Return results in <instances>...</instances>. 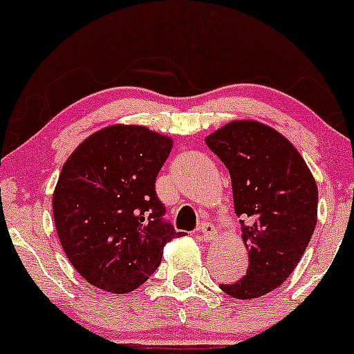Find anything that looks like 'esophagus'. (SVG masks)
I'll return each mask as SVG.
<instances>
[{"label":"esophagus","instance_id":"34e87169","mask_svg":"<svg viewBox=\"0 0 354 354\" xmlns=\"http://www.w3.org/2000/svg\"><path fill=\"white\" fill-rule=\"evenodd\" d=\"M198 232H200L201 239H203V240H212L213 236L216 235L215 225L209 223V221H203V223L200 225V228H198Z\"/></svg>","mask_w":354,"mask_h":354}]
</instances>
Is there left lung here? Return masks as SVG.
<instances>
[{
    "label": "left lung",
    "mask_w": 354,
    "mask_h": 354,
    "mask_svg": "<svg viewBox=\"0 0 354 354\" xmlns=\"http://www.w3.org/2000/svg\"><path fill=\"white\" fill-rule=\"evenodd\" d=\"M205 141L230 173L248 250L245 275L220 289L235 299L266 296L292 274L313 236L316 181L296 147L257 120H235Z\"/></svg>",
    "instance_id": "8db88e82"
}]
</instances>
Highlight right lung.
I'll list each match as a JSON object with an SVG mask.
<instances>
[{
	"label": "right lung",
	"instance_id": "right-lung-1",
	"mask_svg": "<svg viewBox=\"0 0 354 354\" xmlns=\"http://www.w3.org/2000/svg\"><path fill=\"white\" fill-rule=\"evenodd\" d=\"M173 142L142 126H109L70 154L53 193L58 239L88 284L115 294L138 289L162 248L183 232L165 220L156 176Z\"/></svg>",
	"mask_w": 354,
	"mask_h": 354
}]
</instances>
